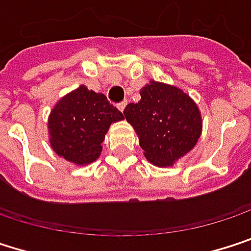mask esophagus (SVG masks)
<instances>
[{
  "mask_svg": "<svg viewBox=\"0 0 251 251\" xmlns=\"http://www.w3.org/2000/svg\"><path fill=\"white\" fill-rule=\"evenodd\" d=\"M126 105H127V100H123V102H120V103L117 105V108H118L121 112H124V108H126Z\"/></svg>",
  "mask_w": 251,
  "mask_h": 251,
  "instance_id": "34e87169",
  "label": "esophagus"
}]
</instances>
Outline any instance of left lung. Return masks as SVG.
<instances>
[{
  "mask_svg": "<svg viewBox=\"0 0 251 251\" xmlns=\"http://www.w3.org/2000/svg\"><path fill=\"white\" fill-rule=\"evenodd\" d=\"M140 100L128 103L126 120L133 126L145 158L159 168L173 167L196 146L201 134V114L184 90L151 80L140 89Z\"/></svg>",
  "mask_w": 251,
  "mask_h": 251,
  "instance_id": "obj_1",
  "label": "left lung"
}]
</instances>
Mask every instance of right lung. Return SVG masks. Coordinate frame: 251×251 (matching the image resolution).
<instances>
[{
	"instance_id": "obj_1",
	"label": "right lung",
	"mask_w": 251,
	"mask_h": 251,
	"mask_svg": "<svg viewBox=\"0 0 251 251\" xmlns=\"http://www.w3.org/2000/svg\"><path fill=\"white\" fill-rule=\"evenodd\" d=\"M123 118L103 93H96L81 84L63 96L51 109L50 145L65 161L78 167L89 165L100 156L111 124Z\"/></svg>"
}]
</instances>
